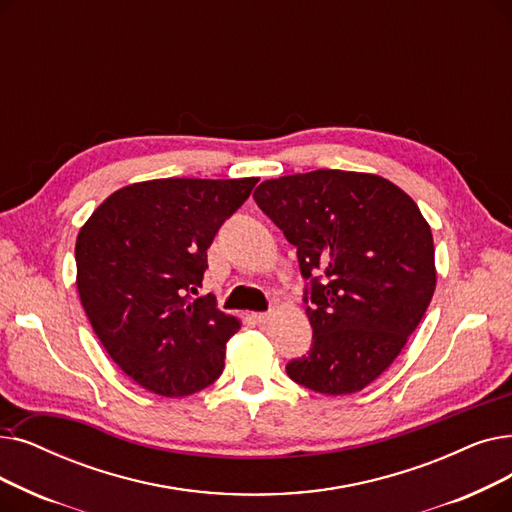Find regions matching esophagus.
<instances>
[{"label": "esophagus", "instance_id": "34e87169", "mask_svg": "<svg viewBox=\"0 0 512 512\" xmlns=\"http://www.w3.org/2000/svg\"><path fill=\"white\" fill-rule=\"evenodd\" d=\"M253 320H255V324L265 326V324H268V322L272 320V316H270V314H253Z\"/></svg>", "mask_w": 512, "mask_h": 512}]
</instances>
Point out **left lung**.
<instances>
[{
	"label": "left lung",
	"mask_w": 512,
	"mask_h": 512,
	"mask_svg": "<svg viewBox=\"0 0 512 512\" xmlns=\"http://www.w3.org/2000/svg\"><path fill=\"white\" fill-rule=\"evenodd\" d=\"M259 209L297 247L314 339L286 374L311 391H362L393 364L435 293V249L412 198L374 173L265 180Z\"/></svg>",
	"instance_id": "1"
}]
</instances>
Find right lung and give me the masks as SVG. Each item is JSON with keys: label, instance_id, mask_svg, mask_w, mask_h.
Masks as SVG:
<instances>
[{"label": "right lung", "instance_id": "obj_1", "mask_svg": "<svg viewBox=\"0 0 512 512\" xmlns=\"http://www.w3.org/2000/svg\"><path fill=\"white\" fill-rule=\"evenodd\" d=\"M259 177H165L110 194L79 230L77 291L100 343L146 391L184 397L224 370L240 320L194 297L219 226Z\"/></svg>", "mask_w": 512, "mask_h": 512}]
</instances>
